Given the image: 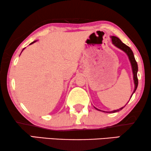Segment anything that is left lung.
<instances>
[{
  "label": "left lung",
  "mask_w": 151,
  "mask_h": 151,
  "mask_svg": "<svg viewBox=\"0 0 151 151\" xmlns=\"http://www.w3.org/2000/svg\"><path fill=\"white\" fill-rule=\"evenodd\" d=\"M111 40H112V43L114 44V46H116V47H118V49H121L122 51H123L128 56L129 61H130L131 63V66H132V73H133V79H134V91H133L132 94L130 98L132 96V95L134 94V93L136 91V90L137 88V86H138V79H137V72H138V65H137V63L136 61L134 58V53H133L132 51V49L129 48L128 46H127L126 45L123 43L121 42V40L119 38L116 37V36H111ZM124 107V106H123ZM123 107H121V109L117 110H114L112 111H104L106 112V113H115V112H118L119 111H121ZM96 109H98L97 108H95ZM99 111H101L100 109H98Z\"/></svg>",
  "instance_id": "1"
}]
</instances>
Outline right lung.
Here are the masks:
<instances>
[{
  "mask_svg": "<svg viewBox=\"0 0 151 151\" xmlns=\"http://www.w3.org/2000/svg\"><path fill=\"white\" fill-rule=\"evenodd\" d=\"M36 41H37V40H35V41H34V42H31V43H30V45H32V44H33V43H34V42H36ZM22 51H23V50H22Z\"/></svg>",
  "mask_w": 151,
  "mask_h": 151,
  "instance_id": "1",
  "label": "right lung"
}]
</instances>
